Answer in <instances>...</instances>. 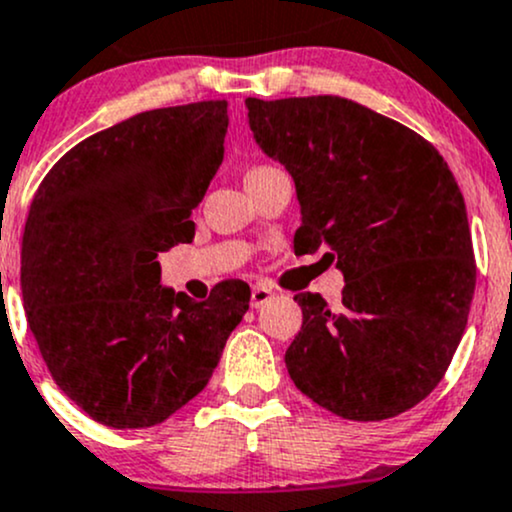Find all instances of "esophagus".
<instances>
[{"label": "esophagus", "mask_w": 512, "mask_h": 512, "mask_svg": "<svg viewBox=\"0 0 512 512\" xmlns=\"http://www.w3.org/2000/svg\"><path fill=\"white\" fill-rule=\"evenodd\" d=\"M274 299V291L267 289V286H252V294H250V306L252 308H262L265 303H269Z\"/></svg>", "instance_id": "34e87169"}]
</instances>
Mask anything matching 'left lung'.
<instances>
[{"mask_svg":"<svg viewBox=\"0 0 512 512\" xmlns=\"http://www.w3.org/2000/svg\"><path fill=\"white\" fill-rule=\"evenodd\" d=\"M262 153L296 184L301 255L328 247L342 303L296 294L284 362L296 389L347 420L423 401L462 340L476 286L464 196L425 138L342 97L245 99Z\"/></svg>","mask_w":512,"mask_h":512,"instance_id":"left-lung-1","label":"left lung"}]
</instances>
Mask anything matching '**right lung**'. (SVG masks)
<instances>
[{"instance_id": "right-lung-1", "label": "right lung", "mask_w": 512, "mask_h": 512, "mask_svg": "<svg viewBox=\"0 0 512 512\" xmlns=\"http://www.w3.org/2000/svg\"><path fill=\"white\" fill-rule=\"evenodd\" d=\"M228 101L153 109L67 150L33 196L21 291L50 376L89 418L153 428L209 384L250 286L206 301L160 284L192 243V209L223 162Z\"/></svg>"}]
</instances>
